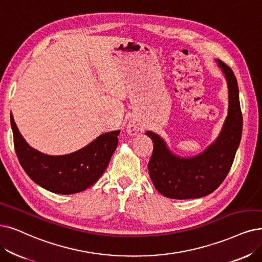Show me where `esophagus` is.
Here are the masks:
<instances>
[{"instance_id":"esophagus-1","label":"esophagus","mask_w":262,"mask_h":262,"mask_svg":"<svg viewBox=\"0 0 262 262\" xmlns=\"http://www.w3.org/2000/svg\"><path fill=\"white\" fill-rule=\"evenodd\" d=\"M141 130V127L137 123V122H130L128 124V133L130 135H135L138 134L139 131Z\"/></svg>"}]
</instances>
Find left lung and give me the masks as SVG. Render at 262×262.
I'll return each mask as SVG.
<instances>
[{
  "mask_svg": "<svg viewBox=\"0 0 262 262\" xmlns=\"http://www.w3.org/2000/svg\"><path fill=\"white\" fill-rule=\"evenodd\" d=\"M228 86V114L216 140L192 157L175 155L166 142L152 131L145 134L152 141L154 151L148 172L155 188L162 195L185 200L202 198L216 190L231 167L242 137L238 87L234 73L223 61L215 60Z\"/></svg>",
  "mask_w": 262,
  "mask_h": 262,
  "instance_id": "8db88e82",
  "label": "left lung"
}]
</instances>
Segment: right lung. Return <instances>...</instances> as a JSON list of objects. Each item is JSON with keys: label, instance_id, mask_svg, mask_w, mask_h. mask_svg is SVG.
Listing matches in <instances>:
<instances>
[{"label": "right lung", "instance_id": "right-lung-1", "mask_svg": "<svg viewBox=\"0 0 262 262\" xmlns=\"http://www.w3.org/2000/svg\"><path fill=\"white\" fill-rule=\"evenodd\" d=\"M10 124L15 150L25 172L38 186L60 194L83 191L100 179L117 148L120 133V130L103 133L74 152L51 156L31 147L19 132L12 114Z\"/></svg>", "mask_w": 262, "mask_h": 262}]
</instances>
